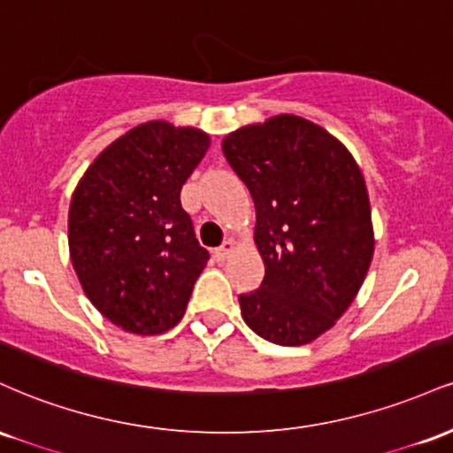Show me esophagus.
<instances>
[{
	"mask_svg": "<svg viewBox=\"0 0 453 453\" xmlns=\"http://www.w3.org/2000/svg\"><path fill=\"white\" fill-rule=\"evenodd\" d=\"M232 251H234V241H226L219 249H215V259L217 262H223V259L230 257Z\"/></svg>",
	"mask_w": 453,
	"mask_h": 453,
	"instance_id": "obj_1",
	"label": "esophagus"
}]
</instances>
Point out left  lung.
<instances>
[{
	"instance_id": "obj_1",
	"label": "left lung",
	"mask_w": 453,
	"mask_h": 453,
	"mask_svg": "<svg viewBox=\"0 0 453 453\" xmlns=\"http://www.w3.org/2000/svg\"><path fill=\"white\" fill-rule=\"evenodd\" d=\"M223 155L256 204L259 289L238 296L244 324L285 347L315 341L360 292L375 234L366 183L345 144L296 114L241 127Z\"/></svg>"
}]
</instances>
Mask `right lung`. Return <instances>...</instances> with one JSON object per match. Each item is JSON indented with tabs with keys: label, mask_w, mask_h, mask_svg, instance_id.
I'll list each match as a JSON object with an SVG mask.
<instances>
[{
	"label": "right lung",
	"mask_w": 453,
	"mask_h": 453,
	"mask_svg": "<svg viewBox=\"0 0 453 453\" xmlns=\"http://www.w3.org/2000/svg\"><path fill=\"white\" fill-rule=\"evenodd\" d=\"M211 147L209 134L149 121L93 159L78 180L67 242L87 298L132 334H161L185 315L209 262L180 189Z\"/></svg>",
	"instance_id": "1"
}]
</instances>
